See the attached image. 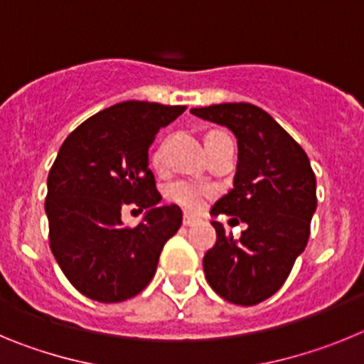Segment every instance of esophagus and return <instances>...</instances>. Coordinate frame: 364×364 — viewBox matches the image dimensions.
<instances>
[{
	"label": "esophagus",
	"instance_id": "esophagus-1",
	"mask_svg": "<svg viewBox=\"0 0 364 364\" xmlns=\"http://www.w3.org/2000/svg\"><path fill=\"white\" fill-rule=\"evenodd\" d=\"M198 224H200V220H198L197 217H193V215H188V213L184 215V226L193 228V226H198Z\"/></svg>",
	"mask_w": 364,
	"mask_h": 364
}]
</instances>
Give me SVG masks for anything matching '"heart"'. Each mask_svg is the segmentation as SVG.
I'll return each instance as SVG.
<instances>
[{"mask_svg":"<svg viewBox=\"0 0 364 364\" xmlns=\"http://www.w3.org/2000/svg\"><path fill=\"white\" fill-rule=\"evenodd\" d=\"M153 162L154 166H160V162H162V149L154 151ZM211 193H213V189L210 186L200 184V182H191V180H178V182H173L167 188V198L186 208V210L197 211L211 197Z\"/></svg>","mask_w":364,"mask_h":364,"instance_id":"1","label":"heart"}]
</instances>
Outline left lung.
I'll use <instances>...</instances> for the list:
<instances>
[{
  "instance_id": "1",
  "label": "left lung",
  "mask_w": 364,
  "mask_h": 364,
  "mask_svg": "<svg viewBox=\"0 0 364 364\" xmlns=\"http://www.w3.org/2000/svg\"><path fill=\"white\" fill-rule=\"evenodd\" d=\"M191 112L237 138L233 189L215 202L211 215H233L247 226L235 240L220 222H211L217 242L204 255L205 279L226 301L253 306L284 284L306 247L317 208L315 175L304 149L257 105L218 104Z\"/></svg>"
}]
</instances>
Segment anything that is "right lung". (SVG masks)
I'll return each instance as SVG.
<instances>
[{
    "instance_id": "add662e5",
    "label": "right lung",
    "mask_w": 364,
    "mask_h": 364,
    "mask_svg": "<svg viewBox=\"0 0 364 364\" xmlns=\"http://www.w3.org/2000/svg\"><path fill=\"white\" fill-rule=\"evenodd\" d=\"M184 111V105L122 102L87 118L58 151L45 198L50 250L85 297L122 302L140 294L164 244L178 231V205H156L162 197L147 151L160 127ZM127 203L146 210L136 228L121 222Z\"/></svg>"
}]
</instances>
